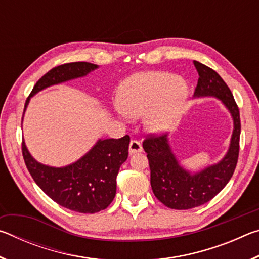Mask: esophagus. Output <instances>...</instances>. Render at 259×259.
<instances>
[{"label": "esophagus", "instance_id": "obj_1", "mask_svg": "<svg viewBox=\"0 0 259 259\" xmlns=\"http://www.w3.org/2000/svg\"><path fill=\"white\" fill-rule=\"evenodd\" d=\"M142 151H143L142 144L137 142V140H131L129 144V154L133 155V154H136V153H139Z\"/></svg>", "mask_w": 259, "mask_h": 259}]
</instances>
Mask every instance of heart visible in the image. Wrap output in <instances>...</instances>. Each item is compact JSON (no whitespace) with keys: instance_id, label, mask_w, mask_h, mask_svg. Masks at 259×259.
<instances>
[{"instance_id":"heart-1","label":"heart","mask_w":259,"mask_h":259,"mask_svg":"<svg viewBox=\"0 0 259 259\" xmlns=\"http://www.w3.org/2000/svg\"><path fill=\"white\" fill-rule=\"evenodd\" d=\"M186 80L174 74L150 71L135 74L117 90V106L128 116L144 115V126L153 135H164L176 128L187 103Z\"/></svg>"}]
</instances>
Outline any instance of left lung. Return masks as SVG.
<instances>
[{
  "label": "left lung",
  "mask_w": 259,
  "mask_h": 259,
  "mask_svg": "<svg viewBox=\"0 0 259 259\" xmlns=\"http://www.w3.org/2000/svg\"><path fill=\"white\" fill-rule=\"evenodd\" d=\"M193 64L199 73L194 98L212 97L221 100L231 114L233 131L225 155L217 163L198 171H190L181 164L166 135L153 136L143 143L150 162L153 193L166 207L177 210L199 207L214 198L233 176L239 156L241 123L233 95L217 72L196 60Z\"/></svg>",
  "instance_id": "obj_1"
}]
</instances>
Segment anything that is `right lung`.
Listing matches in <instances>:
<instances>
[{"label": "right lung", "mask_w": 259, "mask_h": 259, "mask_svg": "<svg viewBox=\"0 0 259 259\" xmlns=\"http://www.w3.org/2000/svg\"><path fill=\"white\" fill-rule=\"evenodd\" d=\"M99 66L78 61L60 65L43 75L26 100L24 115L33 96L47 88L84 77ZM23 115V119H24ZM130 137L99 138L77 161L64 166L43 164L30 154L23 140V155L30 176L37 186L61 207L82 213L106 209L116 193V176L128 159Z\"/></svg>", "instance_id": "1"}]
</instances>
